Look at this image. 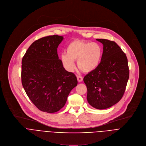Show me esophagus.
I'll return each mask as SVG.
<instances>
[{
  "label": "esophagus",
  "mask_w": 146,
  "mask_h": 146,
  "mask_svg": "<svg viewBox=\"0 0 146 146\" xmlns=\"http://www.w3.org/2000/svg\"><path fill=\"white\" fill-rule=\"evenodd\" d=\"M77 80L79 82H81L83 81V78L81 76H77Z\"/></svg>",
  "instance_id": "34e87169"
}]
</instances>
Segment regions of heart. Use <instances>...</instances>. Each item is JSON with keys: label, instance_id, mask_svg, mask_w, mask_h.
Listing matches in <instances>:
<instances>
[{"label": "heart", "instance_id": "1", "mask_svg": "<svg viewBox=\"0 0 146 146\" xmlns=\"http://www.w3.org/2000/svg\"><path fill=\"white\" fill-rule=\"evenodd\" d=\"M102 54L103 49L99 43L76 40L67 46L66 53H62L60 59L67 71H72L75 68L74 61H77L78 68L89 73L98 66Z\"/></svg>", "mask_w": 146, "mask_h": 146}]
</instances>
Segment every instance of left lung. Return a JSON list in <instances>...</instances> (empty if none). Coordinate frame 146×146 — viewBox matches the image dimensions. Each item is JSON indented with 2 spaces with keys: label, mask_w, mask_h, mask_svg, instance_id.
<instances>
[{
  "label": "left lung",
  "mask_w": 146,
  "mask_h": 146,
  "mask_svg": "<svg viewBox=\"0 0 146 146\" xmlns=\"http://www.w3.org/2000/svg\"><path fill=\"white\" fill-rule=\"evenodd\" d=\"M104 46L99 65L84 78L87 100L92 107L105 109L117 104L124 94L129 78L127 58L113 41L96 39Z\"/></svg>",
  "instance_id": "1"
}]
</instances>
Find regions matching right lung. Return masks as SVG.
Returning <instances> with one entry per match:
<instances>
[{
	"mask_svg": "<svg viewBox=\"0 0 146 146\" xmlns=\"http://www.w3.org/2000/svg\"><path fill=\"white\" fill-rule=\"evenodd\" d=\"M63 39L54 35L35 41L21 61V83L27 95L39 110L47 113L63 108L78 84L75 74L66 71L58 58L57 48Z\"/></svg>",
	"mask_w": 146,
	"mask_h": 146,
	"instance_id": "right-lung-1",
	"label": "right lung"
}]
</instances>
